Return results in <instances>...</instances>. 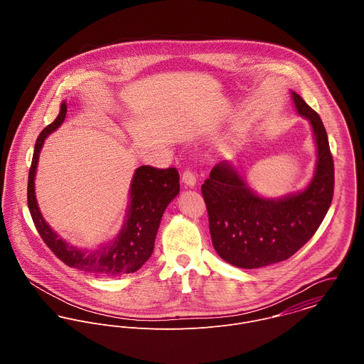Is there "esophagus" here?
I'll list each match as a JSON object with an SVG mask.
<instances>
[{
    "label": "esophagus",
    "mask_w": 364,
    "mask_h": 364,
    "mask_svg": "<svg viewBox=\"0 0 364 364\" xmlns=\"http://www.w3.org/2000/svg\"><path fill=\"white\" fill-rule=\"evenodd\" d=\"M182 182L186 185V186H195L196 185V175H195V172L192 171V169H189V168H186L185 171H183V173H182Z\"/></svg>",
    "instance_id": "1"
}]
</instances>
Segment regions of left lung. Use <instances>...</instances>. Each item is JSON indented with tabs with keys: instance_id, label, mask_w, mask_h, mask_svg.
I'll use <instances>...</instances> for the list:
<instances>
[{
	"instance_id": "8db88e82",
	"label": "left lung",
	"mask_w": 364,
	"mask_h": 364,
	"mask_svg": "<svg viewBox=\"0 0 364 364\" xmlns=\"http://www.w3.org/2000/svg\"><path fill=\"white\" fill-rule=\"evenodd\" d=\"M297 112L311 122L318 149L314 179L301 193L279 200L257 196L227 162L202 185L211 242L220 258L242 269L289 259L315 234L332 203L335 171L326 130L318 113L291 94Z\"/></svg>"
}]
</instances>
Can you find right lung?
Here are the masks:
<instances>
[{
	"label": "right lung",
	"instance_id": "1",
	"mask_svg": "<svg viewBox=\"0 0 364 364\" xmlns=\"http://www.w3.org/2000/svg\"><path fill=\"white\" fill-rule=\"evenodd\" d=\"M67 105L61 104L60 113L39 134L28 176V208L35 227L53 254L67 266L97 276H117L139 270L154 251L156 231L164 210L179 193V172L176 168H156L141 165L137 168L130 188V206L127 220L114 241L97 251H81L58 235L43 220L35 198V173L43 141L63 122Z\"/></svg>",
	"mask_w": 364,
	"mask_h": 364
}]
</instances>
